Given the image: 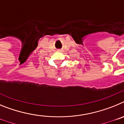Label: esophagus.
Instances as JSON below:
<instances>
[{
	"mask_svg": "<svg viewBox=\"0 0 124 124\" xmlns=\"http://www.w3.org/2000/svg\"><path fill=\"white\" fill-rule=\"evenodd\" d=\"M58 51H62V50H58Z\"/></svg>",
	"mask_w": 124,
	"mask_h": 124,
	"instance_id": "esophagus-1",
	"label": "esophagus"
}]
</instances>
